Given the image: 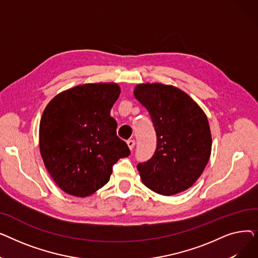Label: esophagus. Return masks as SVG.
<instances>
[{
	"instance_id": "obj_1",
	"label": "esophagus",
	"mask_w": 258,
	"mask_h": 258,
	"mask_svg": "<svg viewBox=\"0 0 258 258\" xmlns=\"http://www.w3.org/2000/svg\"><path fill=\"white\" fill-rule=\"evenodd\" d=\"M126 144H127V146H128V148H130V150L132 151V150H133V148H134V146H135V141H134V140H127Z\"/></svg>"
}]
</instances>
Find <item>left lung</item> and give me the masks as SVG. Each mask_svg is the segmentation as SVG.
<instances>
[{"label":"left lung","mask_w":258,"mask_h":258,"mask_svg":"<svg viewBox=\"0 0 258 258\" xmlns=\"http://www.w3.org/2000/svg\"><path fill=\"white\" fill-rule=\"evenodd\" d=\"M134 96L150 114L157 134L154 156L137 166L142 183L167 197L187 190L204 171L211 155L206 114L184 91L169 85L140 84Z\"/></svg>","instance_id":"left-lung-1"}]
</instances>
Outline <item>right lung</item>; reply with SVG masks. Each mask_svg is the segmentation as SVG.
I'll use <instances>...</instances> for the list:
<instances>
[{"label":"right lung","mask_w":258,"mask_h":258,"mask_svg":"<svg viewBox=\"0 0 258 258\" xmlns=\"http://www.w3.org/2000/svg\"><path fill=\"white\" fill-rule=\"evenodd\" d=\"M120 95L116 83L85 84L60 92L39 122V152L45 167L68 195L86 198L103 187L120 158L128 157L118 138L111 110Z\"/></svg>","instance_id":"add662e5"}]
</instances>
